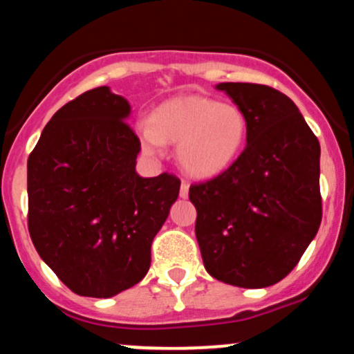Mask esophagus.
<instances>
[{
  "instance_id": "1",
  "label": "esophagus",
  "mask_w": 354,
  "mask_h": 354,
  "mask_svg": "<svg viewBox=\"0 0 354 354\" xmlns=\"http://www.w3.org/2000/svg\"><path fill=\"white\" fill-rule=\"evenodd\" d=\"M188 193H189V185L186 181H183L181 188H180V196L181 198H188Z\"/></svg>"
}]
</instances>
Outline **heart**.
<instances>
[{
  "label": "heart",
  "instance_id": "obj_1",
  "mask_svg": "<svg viewBox=\"0 0 354 354\" xmlns=\"http://www.w3.org/2000/svg\"><path fill=\"white\" fill-rule=\"evenodd\" d=\"M248 118L233 103L206 96H181L156 108L151 120L138 126L148 153H160L165 143L178 145V161L194 178L225 173L246 146Z\"/></svg>",
  "mask_w": 354,
  "mask_h": 354
}]
</instances>
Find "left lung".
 I'll return each mask as SVG.
<instances>
[{"label":"left lung","instance_id":"left-lung-1","mask_svg":"<svg viewBox=\"0 0 354 354\" xmlns=\"http://www.w3.org/2000/svg\"><path fill=\"white\" fill-rule=\"evenodd\" d=\"M248 118L246 148L225 173L191 185L206 271L239 288H266L298 265L321 223L319 141L278 89L219 83Z\"/></svg>","mask_w":354,"mask_h":354}]
</instances>
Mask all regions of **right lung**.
<instances>
[{"label":"right lung","instance_id":"right-lung-1","mask_svg":"<svg viewBox=\"0 0 354 354\" xmlns=\"http://www.w3.org/2000/svg\"><path fill=\"white\" fill-rule=\"evenodd\" d=\"M131 106L108 86L53 115L28 158V230L41 259L73 293L111 298L140 283L180 180L141 178Z\"/></svg>","mask_w":354,"mask_h":354}]
</instances>
